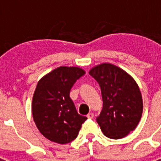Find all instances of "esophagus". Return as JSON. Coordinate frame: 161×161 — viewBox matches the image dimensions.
Instances as JSON below:
<instances>
[{
    "label": "esophagus",
    "instance_id": "1",
    "mask_svg": "<svg viewBox=\"0 0 161 161\" xmlns=\"http://www.w3.org/2000/svg\"><path fill=\"white\" fill-rule=\"evenodd\" d=\"M93 117H94V114H93V113H89V114H88V115H87V118H88V119H93Z\"/></svg>",
    "mask_w": 161,
    "mask_h": 161
}]
</instances>
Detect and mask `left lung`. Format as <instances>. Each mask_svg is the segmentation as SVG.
<instances>
[{"instance_id":"obj_1","label":"left lung","mask_w":161,"mask_h":161,"mask_svg":"<svg viewBox=\"0 0 161 161\" xmlns=\"http://www.w3.org/2000/svg\"><path fill=\"white\" fill-rule=\"evenodd\" d=\"M89 75L100 86L103 102L97 123L106 137H125L136 129L143 113L139 86L126 72L110 64L92 68Z\"/></svg>"}]
</instances>
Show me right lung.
<instances>
[{
  "label": "right lung",
  "instance_id": "1",
  "mask_svg": "<svg viewBox=\"0 0 161 161\" xmlns=\"http://www.w3.org/2000/svg\"><path fill=\"white\" fill-rule=\"evenodd\" d=\"M85 74L76 67H59L38 81L33 96L32 114L44 137L65 144L77 137L87 118L77 113L70 91Z\"/></svg>",
  "mask_w": 161,
  "mask_h": 161
}]
</instances>
